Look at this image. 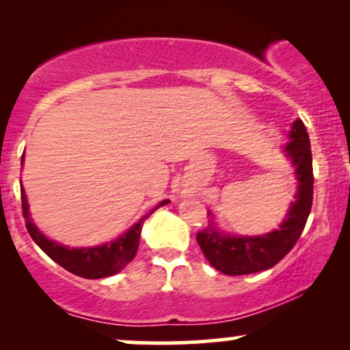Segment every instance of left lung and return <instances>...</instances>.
I'll use <instances>...</instances> for the list:
<instances>
[{
	"instance_id": "left-lung-1",
	"label": "left lung",
	"mask_w": 350,
	"mask_h": 350,
	"mask_svg": "<svg viewBox=\"0 0 350 350\" xmlns=\"http://www.w3.org/2000/svg\"><path fill=\"white\" fill-rule=\"evenodd\" d=\"M290 142L284 144V152L295 167L296 187L295 200L290 204L286 215L278 228L263 235L226 234L208 224L198 234V243L208 263L224 275H250L268 268L286 255L298 242L312 206V156L306 126L301 120H295L288 133ZM212 215V212H207Z\"/></svg>"
}]
</instances>
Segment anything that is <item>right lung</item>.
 <instances>
[{
  "mask_svg": "<svg viewBox=\"0 0 350 350\" xmlns=\"http://www.w3.org/2000/svg\"><path fill=\"white\" fill-rule=\"evenodd\" d=\"M24 159V154H23ZM21 202H23V215L26 220V227L33 240L39 245V248L46 253L49 258L59 263L60 267L66 268L67 271L74 275L82 276L87 280H98L113 276L118 271H122L131 260L135 258L136 250L139 245V235L144 219H148L156 208L166 206L170 200H161L150 214L143 215L135 226L128 228L124 234L116 237L111 242L97 245V247H82V248H70L67 245H62L55 240H51L36 227V224L31 219L29 206H27V198L24 189H21Z\"/></svg>",
  "mask_w": 350,
  "mask_h": 350,
  "instance_id": "add662e5",
  "label": "right lung"
}]
</instances>
